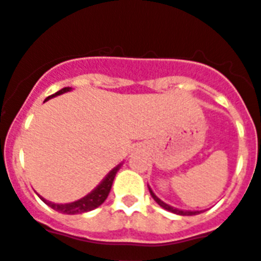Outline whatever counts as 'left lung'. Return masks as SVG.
Masks as SVG:
<instances>
[{
    "label": "left lung",
    "mask_w": 261,
    "mask_h": 261,
    "mask_svg": "<svg viewBox=\"0 0 261 261\" xmlns=\"http://www.w3.org/2000/svg\"><path fill=\"white\" fill-rule=\"evenodd\" d=\"M149 192H150V195H152V197H153V199H154V201H156V203L159 204V205H160V206H163L164 210L169 211V212H173V213H176V215H181V216H192V215H197V213H200V211H196V212H192V211L176 210V208H173V206L165 204L164 201H161V200L159 199V197H157V196L154 195L153 192H152V189H150V188H149Z\"/></svg>",
    "instance_id": "1"
}]
</instances>
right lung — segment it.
Returning <instances> with one entry per match:
<instances>
[{
  "label": "right lung",
  "instance_id": "obj_1",
  "mask_svg": "<svg viewBox=\"0 0 261 261\" xmlns=\"http://www.w3.org/2000/svg\"><path fill=\"white\" fill-rule=\"evenodd\" d=\"M70 88H64V89L58 90L56 92L55 94H51V96L46 97V100L51 98V97L58 96V94H62L65 93V92H69ZM120 169V165L115 168V169H112L109 172L107 177L104 178V181L101 182L98 187H97L94 191L89 193L88 196L83 197V199L77 200L74 203H69V204H55V203H50V201H46L45 199H42L46 205H49L50 208H53L55 211L57 212H61V213H65V215H77V213H84V212H88V211H92L97 206H100L101 204L104 203L105 200H107L108 195L111 192V188H112V184H113V180H115V176L117 173V171Z\"/></svg>",
  "mask_w": 261,
  "mask_h": 261
}]
</instances>
